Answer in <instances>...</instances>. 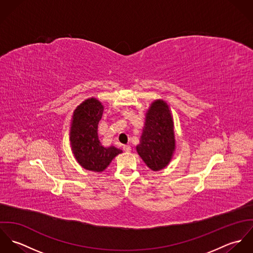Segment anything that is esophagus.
I'll return each instance as SVG.
<instances>
[{"mask_svg": "<svg viewBox=\"0 0 253 253\" xmlns=\"http://www.w3.org/2000/svg\"><path fill=\"white\" fill-rule=\"evenodd\" d=\"M123 149H124V151L126 152V153H129V152L131 151V147L128 146V145H125V146L123 147Z\"/></svg>", "mask_w": 253, "mask_h": 253, "instance_id": "34e87169", "label": "esophagus"}]
</instances>
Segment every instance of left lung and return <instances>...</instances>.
<instances>
[{
	"mask_svg": "<svg viewBox=\"0 0 253 253\" xmlns=\"http://www.w3.org/2000/svg\"><path fill=\"white\" fill-rule=\"evenodd\" d=\"M176 148L170 106L163 99L154 100L145 114L143 131L136 151L153 171L168 167Z\"/></svg>",
	"mask_w": 253,
	"mask_h": 253,
	"instance_id": "left-lung-1",
	"label": "left lung"
}]
</instances>
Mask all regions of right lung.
I'll list each match as a JSON object with an SVG mask.
<instances>
[{"mask_svg":"<svg viewBox=\"0 0 253 253\" xmlns=\"http://www.w3.org/2000/svg\"><path fill=\"white\" fill-rule=\"evenodd\" d=\"M104 106L90 97L83 101L73 112L69 128V140L73 155L84 169L102 172L122 150L115 146L104 147L98 138V123L102 118Z\"/></svg>","mask_w":253,"mask_h":253,"instance_id":"right-lung-1","label":"right lung"}]
</instances>
